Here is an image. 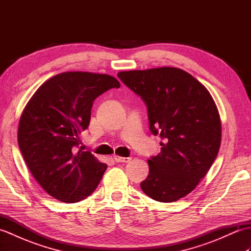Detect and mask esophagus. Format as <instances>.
Here are the masks:
<instances>
[{
  "label": "esophagus",
  "mask_w": 251,
  "mask_h": 251,
  "mask_svg": "<svg viewBox=\"0 0 251 251\" xmlns=\"http://www.w3.org/2000/svg\"><path fill=\"white\" fill-rule=\"evenodd\" d=\"M114 161L117 162V163H128L130 162L131 157H121V156H117V155H114Z\"/></svg>",
  "instance_id": "1"
}]
</instances>
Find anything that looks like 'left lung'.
Wrapping results in <instances>:
<instances>
[{
    "instance_id": "left-lung-1",
    "label": "left lung",
    "mask_w": 251,
    "mask_h": 251,
    "mask_svg": "<svg viewBox=\"0 0 251 251\" xmlns=\"http://www.w3.org/2000/svg\"><path fill=\"white\" fill-rule=\"evenodd\" d=\"M117 76L148 109L149 127L162 138L161 153L148 159L150 172L140 183L157 201L188 195L206 176L219 152L221 122L209 92L181 69L126 71Z\"/></svg>"
}]
</instances>
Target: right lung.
Instances as JSON below:
<instances>
[{
	"instance_id": "add662e5",
	"label": "right lung",
	"mask_w": 251,
	"mask_h": 251,
	"mask_svg": "<svg viewBox=\"0 0 251 251\" xmlns=\"http://www.w3.org/2000/svg\"><path fill=\"white\" fill-rule=\"evenodd\" d=\"M121 84L113 76L66 72L46 81L26 104L19 122L18 146L37 182L65 202L86 199L106 169L90 151L78 150L93 102Z\"/></svg>"
}]
</instances>
